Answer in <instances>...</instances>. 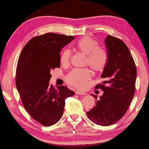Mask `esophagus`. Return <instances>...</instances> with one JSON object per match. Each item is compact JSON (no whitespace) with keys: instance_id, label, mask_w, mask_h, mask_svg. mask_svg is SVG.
<instances>
[{"instance_id":"obj_1","label":"esophagus","mask_w":149,"mask_h":149,"mask_svg":"<svg viewBox=\"0 0 149 149\" xmlns=\"http://www.w3.org/2000/svg\"><path fill=\"white\" fill-rule=\"evenodd\" d=\"M75 94L76 95H86V93L84 92H82V91H75Z\"/></svg>"}]
</instances>
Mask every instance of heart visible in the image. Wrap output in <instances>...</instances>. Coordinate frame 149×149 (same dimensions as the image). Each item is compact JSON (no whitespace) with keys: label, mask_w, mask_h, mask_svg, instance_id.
Listing matches in <instances>:
<instances>
[{"label":"heart","mask_w":149,"mask_h":149,"mask_svg":"<svg viewBox=\"0 0 149 149\" xmlns=\"http://www.w3.org/2000/svg\"><path fill=\"white\" fill-rule=\"evenodd\" d=\"M75 47L86 54L85 64L89 65L93 71L101 72L105 69L108 56L105 49L98 46V42L95 40L88 36H83L75 43ZM70 58V50L64 49L60 54V62L63 65H68ZM91 75V72L88 68H75L66 75V81L72 86L83 88L86 86Z\"/></svg>","instance_id":"1"}]
</instances>
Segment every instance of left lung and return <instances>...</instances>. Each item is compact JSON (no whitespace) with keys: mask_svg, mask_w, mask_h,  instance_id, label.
Masks as SVG:
<instances>
[{"mask_svg":"<svg viewBox=\"0 0 149 149\" xmlns=\"http://www.w3.org/2000/svg\"><path fill=\"white\" fill-rule=\"evenodd\" d=\"M105 44L108 61L101 77L106 81L95 86L104 93L99 99L91 95L96 106L86 112L91 121L102 126L116 123L127 112L135 93L137 74L133 58L122 40L108 35Z\"/></svg>","mask_w":149,"mask_h":149,"instance_id":"left-lung-1","label":"left lung"}]
</instances>
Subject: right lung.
Listing matches in <instances>:
<instances>
[{
  "instance_id": "right-lung-1",
  "label": "right lung",
  "mask_w": 149,
  "mask_h": 149,
  "mask_svg": "<svg viewBox=\"0 0 149 149\" xmlns=\"http://www.w3.org/2000/svg\"><path fill=\"white\" fill-rule=\"evenodd\" d=\"M72 36L45 33L31 39L22 49L16 71V86L27 113L44 126L58 122L65 102L74 92L66 86H50V70L60 67V52Z\"/></svg>"
}]
</instances>
